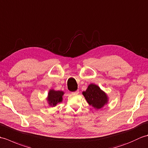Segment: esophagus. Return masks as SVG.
I'll use <instances>...</instances> for the list:
<instances>
[{
  "instance_id": "34e87169",
  "label": "esophagus",
  "mask_w": 148,
  "mask_h": 148,
  "mask_svg": "<svg viewBox=\"0 0 148 148\" xmlns=\"http://www.w3.org/2000/svg\"><path fill=\"white\" fill-rule=\"evenodd\" d=\"M72 94H74V95H77V94L79 93V90H76V91H75V92H72Z\"/></svg>"
}]
</instances>
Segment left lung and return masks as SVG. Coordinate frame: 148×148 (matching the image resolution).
Returning a JSON list of instances; mask_svg holds the SVG:
<instances>
[{"mask_svg":"<svg viewBox=\"0 0 148 148\" xmlns=\"http://www.w3.org/2000/svg\"><path fill=\"white\" fill-rule=\"evenodd\" d=\"M82 94L88 104L96 109L102 108L109 102V97L107 93L95 84H89L86 91H83Z\"/></svg>","mask_w":148,"mask_h":148,"instance_id":"8db88e82","label":"left lung"}]
</instances>
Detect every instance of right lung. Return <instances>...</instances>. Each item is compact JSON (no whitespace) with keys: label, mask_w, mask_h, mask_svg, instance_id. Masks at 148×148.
<instances>
[{"label":"right lung","mask_w":148,"mask_h":148,"mask_svg":"<svg viewBox=\"0 0 148 148\" xmlns=\"http://www.w3.org/2000/svg\"><path fill=\"white\" fill-rule=\"evenodd\" d=\"M65 92L60 90H55L54 89H50L47 96V102L50 107H55L59 103L63 101V95Z\"/></svg>","instance_id":"add662e5"}]
</instances>
